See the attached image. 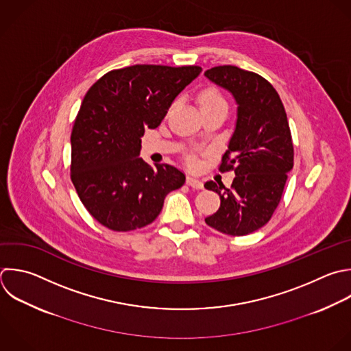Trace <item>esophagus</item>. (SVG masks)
I'll return each mask as SVG.
<instances>
[{"mask_svg": "<svg viewBox=\"0 0 351 351\" xmlns=\"http://www.w3.org/2000/svg\"><path fill=\"white\" fill-rule=\"evenodd\" d=\"M186 184L189 186H193L196 189H203V182L200 180H197L196 177H192V176H188L186 177Z\"/></svg>", "mask_w": 351, "mask_h": 351, "instance_id": "obj_1", "label": "esophagus"}]
</instances>
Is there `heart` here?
I'll return each instance as SVG.
<instances>
[{
  "label": "heart",
  "mask_w": 351,
  "mask_h": 351,
  "mask_svg": "<svg viewBox=\"0 0 351 351\" xmlns=\"http://www.w3.org/2000/svg\"><path fill=\"white\" fill-rule=\"evenodd\" d=\"M196 99H197V104H199L202 112H206L208 110L218 108V107H226V100H225L223 95L221 93V90L217 86H213V85H207V86L202 88L197 92ZM188 163L195 165L196 159L192 155H189Z\"/></svg>",
  "instance_id": "b5f03b06"
}]
</instances>
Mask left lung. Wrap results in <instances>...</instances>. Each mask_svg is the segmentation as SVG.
I'll return each mask as SVG.
<instances>
[{"label": "left lung", "mask_w": 351, "mask_h": 351, "mask_svg": "<svg viewBox=\"0 0 351 351\" xmlns=\"http://www.w3.org/2000/svg\"><path fill=\"white\" fill-rule=\"evenodd\" d=\"M204 75L228 89L239 106L236 129L218 167L233 170L236 177L230 188L214 181L204 184L221 199L218 211L204 221L221 233L245 236L269 222L293 166L287 114L271 84L252 71L218 66Z\"/></svg>", "instance_id": "obj_1"}]
</instances>
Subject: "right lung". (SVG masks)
Segmentation results:
<instances>
[{"label":"right lung","instance_id":"1","mask_svg":"<svg viewBox=\"0 0 351 351\" xmlns=\"http://www.w3.org/2000/svg\"><path fill=\"white\" fill-rule=\"evenodd\" d=\"M200 73L199 66L136 64L104 74L85 95L71 132L70 176L103 226L130 232L152 223L167 193L184 185L180 169L152 167L138 155L145 130L160 125Z\"/></svg>","mask_w":351,"mask_h":351}]
</instances>
